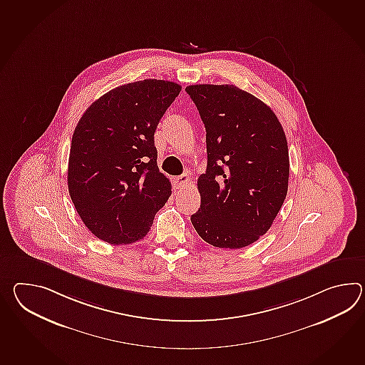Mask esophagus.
<instances>
[{"label": "esophagus", "mask_w": 365, "mask_h": 365, "mask_svg": "<svg viewBox=\"0 0 365 365\" xmlns=\"http://www.w3.org/2000/svg\"><path fill=\"white\" fill-rule=\"evenodd\" d=\"M174 185L177 188H185L190 185V177L187 174H182L178 178L174 179Z\"/></svg>", "instance_id": "obj_1"}]
</instances>
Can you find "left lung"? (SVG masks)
Segmentation results:
<instances>
[{
  "label": "left lung",
  "mask_w": 365,
  "mask_h": 365,
  "mask_svg": "<svg viewBox=\"0 0 365 365\" xmlns=\"http://www.w3.org/2000/svg\"><path fill=\"white\" fill-rule=\"evenodd\" d=\"M207 132L208 163L197 179V235L220 249H241L267 233L288 191L289 154L274 111L235 85H190Z\"/></svg>",
  "instance_id": "8db88e82"
}]
</instances>
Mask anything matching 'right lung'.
<instances>
[{
	"label": "right lung",
	"instance_id": "1",
	"mask_svg": "<svg viewBox=\"0 0 365 365\" xmlns=\"http://www.w3.org/2000/svg\"><path fill=\"white\" fill-rule=\"evenodd\" d=\"M182 86L163 80L122 85L83 113L72 138L68 190L82 222L99 240H143L171 195L157 166L154 132Z\"/></svg>",
	"mask_w": 365,
	"mask_h": 365
}]
</instances>
